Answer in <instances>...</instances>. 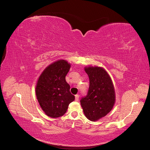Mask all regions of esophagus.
<instances>
[{
	"label": "esophagus",
	"mask_w": 150,
	"mask_h": 150,
	"mask_svg": "<svg viewBox=\"0 0 150 150\" xmlns=\"http://www.w3.org/2000/svg\"><path fill=\"white\" fill-rule=\"evenodd\" d=\"M79 96L78 94H76L75 96V101H79Z\"/></svg>",
	"instance_id": "34e87169"
}]
</instances>
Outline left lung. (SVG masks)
I'll return each mask as SVG.
<instances>
[{"label": "left lung", "mask_w": 150, "mask_h": 150, "mask_svg": "<svg viewBox=\"0 0 150 150\" xmlns=\"http://www.w3.org/2000/svg\"><path fill=\"white\" fill-rule=\"evenodd\" d=\"M89 79L87 96L81 99L84 115L91 121L105 116L112 109L116 100L112 81L106 70L101 67H84Z\"/></svg>", "instance_id": "8db88e82"}]
</instances>
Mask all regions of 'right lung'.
<instances>
[{
	"label": "right lung",
	"mask_w": 150,
	"mask_h": 150,
	"mask_svg": "<svg viewBox=\"0 0 150 150\" xmlns=\"http://www.w3.org/2000/svg\"><path fill=\"white\" fill-rule=\"evenodd\" d=\"M70 67L66 60L52 62L43 71L36 84L35 94L39 105L45 114L53 118L64 115L69 104L75 99L66 81Z\"/></svg>",
	"instance_id": "right-lung-1"
}]
</instances>
